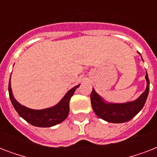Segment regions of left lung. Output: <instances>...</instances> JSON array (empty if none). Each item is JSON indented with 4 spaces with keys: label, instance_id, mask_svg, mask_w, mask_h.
<instances>
[{
    "label": "left lung",
    "instance_id": "left-lung-1",
    "mask_svg": "<svg viewBox=\"0 0 157 157\" xmlns=\"http://www.w3.org/2000/svg\"><path fill=\"white\" fill-rule=\"evenodd\" d=\"M145 79L147 81L145 91L137 99L127 103H115L106 102L93 88L90 94V100L94 112L99 118L110 123H124L133 119L144 107L148 96L150 82L147 71Z\"/></svg>",
    "mask_w": 157,
    "mask_h": 157
}]
</instances>
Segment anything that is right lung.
I'll use <instances>...</instances> for the list:
<instances>
[{"instance_id": "add662e5", "label": "right lung", "mask_w": 157, "mask_h": 157, "mask_svg": "<svg viewBox=\"0 0 157 157\" xmlns=\"http://www.w3.org/2000/svg\"><path fill=\"white\" fill-rule=\"evenodd\" d=\"M80 85L75 86L67 92L63 98L56 105L45 109L36 110L31 109L20 104L16 100L13 95L11 89L10 78L9 81V94L14 109L23 119L28 121L29 124L36 127H51L61 123L66 119L69 113V102L71 96L75 93V90Z\"/></svg>"}]
</instances>
